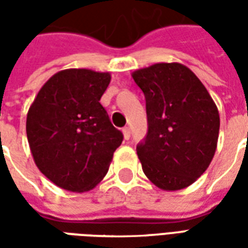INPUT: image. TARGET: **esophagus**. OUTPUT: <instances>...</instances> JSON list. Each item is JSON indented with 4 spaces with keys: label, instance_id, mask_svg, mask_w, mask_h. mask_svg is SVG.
I'll return each instance as SVG.
<instances>
[{
    "label": "esophagus",
    "instance_id": "esophagus-1",
    "mask_svg": "<svg viewBox=\"0 0 248 248\" xmlns=\"http://www.w3.org/2000/svg\"><path fill=\"white\" fill-rule=\"evenodd\" d=\"M122 133H124V140H129L130 138V127H127V126H126V127H124V129H122Z\"/></svg>",
    "mask_w": 248,
    "mask_h": 248
}]
</instances>
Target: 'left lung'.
Returning <instances> with one entry per match:
<instances>
[{"mask_svg": "<svg viewBox=\"0 0 248 248\" xmlns=\"http://www.w3.org/2000/svg\"><path fill=\"white\" fill-rule=\"evenodd\" d=\"M133 78L146 99L147 134L137 145L145 175L166 191L190 186L217 150V105L182 63H155L134 71Z\"/></svg>", "mask_w": 248, "mask_h": 248, "instance_id": "left-lung-1", "label": "left lung"}]
</instances>
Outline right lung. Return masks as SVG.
<instances>
[{"label":"right lung","mask_w":248,"mask_h":248,"mask_svg":"<svg viewBox=\"0 0 248 248\" xmlns=\"http://www.w3.org/2000/svg\"><path fill=\"white\" fill-rule=\"evenodd\" d=\"M110 79L108 73L89 69L58 71L28 111L26 135L35 165L67 191L97 186L124 140L99 103Z\"/></svg>","instance_id":"1"}]
</instances>
